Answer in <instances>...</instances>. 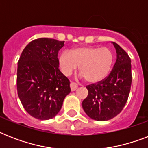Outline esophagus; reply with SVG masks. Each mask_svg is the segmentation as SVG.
Returning a JSON list of instances; mask_svg holds the SVG:
<instances>
[{
    "instance_id": "34e87169",
    "label": "esophagus",
    "mask_w": 148,
    "mask_h": 148,
    "mask_svg": "<svg viewBox=\"0 0 148 148\" xmlns=\"http://www.w3.org/2000/svg\"><path fill=\"white\" fill-rule=\"evenodd\" d=\"M70 86H71V91H74V90H76L77 89V84H75L74 82H71V84H70Z\"/></svg>"
}]
</instances>
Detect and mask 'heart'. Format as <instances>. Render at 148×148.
Instances as JSON below:
<instances>
[{
    "instance_id": "heart-1",
    "label": "heart",
    "mask_w": 148,
    "mask_h": 148,
    "mask_svg": "<svg viewBox=\"0 0 148 148\" xmlns=\"http://www.w3.org/2000/svg\"><path fill=\"white\" fill-rule=\"evenodd\" d=\"M114 54L108 47L82 46L64 51L58 64L65 76H70L79 66V72L87 82L95 84L108 77L112 67Z\"/></svg>"
}]
</instances>
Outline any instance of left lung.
I'll use <instances>...</instances> for the list:
<instances>
[{"mask_svg": "<svg viewBox=\"0 0 148 148\" xmlns=\"http://www.w3.org/2000/svg\"><path fill=\"white\" fill-rule=\"evenodd\" d=\"M112 44L117 53L112 71L104 80L87 87L88 95L82 102L86 114L99 121L112 119L121 113L131 87V58L117 44Z\"/></svg>", "mask_w": 148, "mask_h": 148, "instance_id": "1", "label": "left lung"}]
</instances>
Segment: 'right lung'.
<instances>
[{
  "mask_svg": "<svg viewBox=\"0 0 148 148\" xmlns=\"http://www.w3.org/2000/svg\"><path fill=\"white\" fill-rule=\"evenodd\" d=\"M64 41L41 38L23 50L17 63V95L29 114L49 120L58 114L71 92L69 80L60 71L58 52Z\"/></svg>",
  "mask_w": 148,
  "mask_h": 148,
  "instance_id": "obj_1",
  "label": "right lung"
}]
</instances>
